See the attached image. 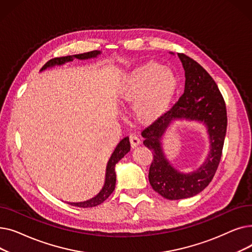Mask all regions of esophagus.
I'll return each mask as SVG.
<instances>
[{
    "mask_svg": "<svg viewBox=\"0 0 252 252\" xmlns=\"http://www.w3.org/2000/svg\"><path fill=\"white\" fill-rule=\"evenodd\" d=\"M129 142H130L131 147L134 148V147H137V145L140 144V139L136 135H130L129 136Z\"/></svg>",
    "mask_w": 252,
    "mask_h": 252,
    "instance_id": "1",
    "label": "esophagus"
}]
</instances>
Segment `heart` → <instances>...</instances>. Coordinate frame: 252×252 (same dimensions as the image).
<instances>
[{"instance_id":"1","label":"heart","mask_w":252,"mask_h":252,"mask_svg":"<svg viewBox=\"0 0 252 252\" xmlns=\"http://www.w3.org/2000/svg\"><path fill=\"white\" fill-rule=\"evenodd\" d=\"M177 89V78L170 69L157 63L145 64L131 72L121 89L123 99L134 101L138 116L150 121L169 104Z\"/></svg>"}]
</instances>
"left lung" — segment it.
I'll use <instances>...</instances> for the list:
<instances>
[{
	"label": "left lung",
	"instance_id": "8db88e82",
	"mask_svg": "<svg viewBox=\"0 0 252 252\" xmlns=\"http://www.w3.org/2000/svg\"><path fill=\"white\" fill-rule=\"evenodd\" d=\"M178 55L186 76L184 93L173 107L142 130L143 143L153 155L148 175L150 185L169 200L195 196L208 186L220 161L228 124L226 103L214 78L189 56L183 53ZM176 118L202 121L208 126L211 152L207 161L192 174L179 173L166 160L161 149V136Z\"/></svg>",
	"mask_w": 252,
	"mask_h": 252
}]
</instances>
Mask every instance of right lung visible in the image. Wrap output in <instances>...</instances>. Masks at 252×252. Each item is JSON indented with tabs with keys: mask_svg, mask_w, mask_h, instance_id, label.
Masks as SVG:
<instances>
[{
	"mask_svg": "<svg viewBox=\"0 0 252 252\" xmlns=\"http://www.w3.org/2000/svg\"><path fill=\"white\" fill-rule=\"evenodd\" d=\"M100 51H91V52H87V53H83V54H76V55H71V56H65V57H58V58H53L51 60H49L43 67L41 68V70L46 69L47 67H51V66L54 65H61L64 64L65 62L68 61H72L74 58L77 59H89V58H94L97 57V55L100 54ZM130 150V144H129V140L128 137L124 138L119 144L116 146L114 152L112 153L110 159L107 163V167H106V178H105V184L104 187L102 188V190L100 191V193L95 196L94 198H92L90 200L84 201V202H78V203H69L70 205L73 206H77V207H94L97 206L101 203H103L107 198L111 195V193L114 191L115 188V182H116V176H115V164L122 159V158Z\"/></svg>",
	"mask_w": 252,
	"mask_h": 252,
	"instance_id": "add662e5",
	"label": "right lung"
}]
</instances>
